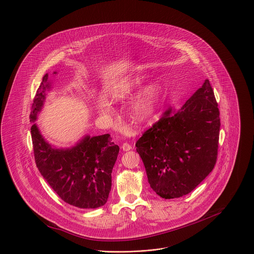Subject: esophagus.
I'll use <instances>...</instances> for the list:
<instances>
[{
	"label": "esophagus",
	"instance_id": "1",
	"mask_svg": "<svg viewBox=\"0 0 254 254\" xmlns=\"http://www.w3.org/2000/svg\"><path fill=\"white\" fill-rule=\"evenodd\" d=\"M122 148H123V150H124V151H128V150H130V149L132 148V146H131L129 143L125 142V143H123Z\"/></svg>",
	"mask_w": 254,
	"mask_h": 254
}]
</instances>
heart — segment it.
Instances as JSON below:
<instances>
[{
	"label": "heart",
	"instance_id": "1",
	"mask_svg": "<svg viewBox=\"0 0 254 254\" xmlns=\"http://www.w3.org/2000/svg\"><path fill=\"white\" fill-rule=\"evenodd\" d=\"M143 84V76L139 74H128L114 80L109 86V95L118 100L125 99L131 95ZM158 101V87L151 85L145 89V91L137 98L132 106L133 116L140 121L146 120L152 115L156 103ZM98 107L101 110L109 108V104L102 99L97 102Z\"/></svg>",
	"mask_w": 254,
	"mask_h": 254
}]
</instances>
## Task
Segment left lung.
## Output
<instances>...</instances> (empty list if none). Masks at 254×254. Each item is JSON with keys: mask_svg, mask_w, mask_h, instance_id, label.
Segmentation results:
<instances>
[{"mask_svg": "<svg viewBox=\"0 0 254 254\" xmlns=\"http://www.w3.org/2000/svg\"><path fill=\"white\" fill-rule=\"evenodd\" d=\"M220 112L208 79L181 109L168 108L135 143L153 190L162 198L189 194L212 172Z\"/></svg>", "mask_w": 254, "mask_h": 254, "instance_id": "8db88e82", "label": "left lung"}]
</instances>
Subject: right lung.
I'll return each instance as SVG.
<instances>
[{
    "instance_id": "obj_1",
    "label": "right lung",
    "mask_w": 254,
    "mask_h": 254,
    "mask_svg": "<svg viewBox=\"0 0 254 254\" xmlns=\"http://www.w3.org/2000/svg\"><path fill=\"white\" fill-rule=\"evenodd\" d=\"M48 74L43 76L31 106L30 121L35 122L49 88ZM31 138L36 166L54 191L64 202L78 208H98L107 202L112 187V170L119 146L109 133L85 136L70 149H53L35 124Z\"/></svg>"
}]
</instances>
